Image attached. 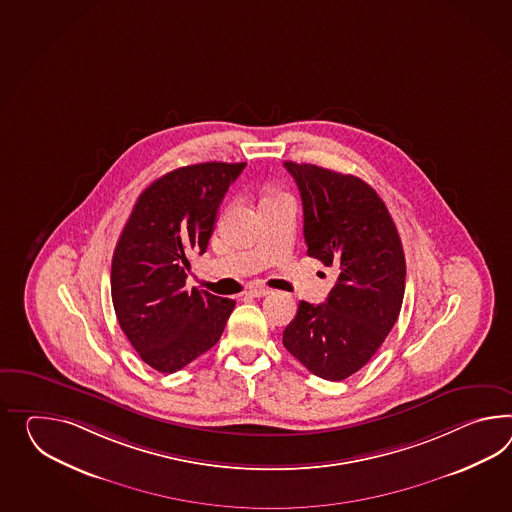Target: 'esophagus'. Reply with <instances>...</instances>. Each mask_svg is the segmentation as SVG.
Masks as SVG:
<instances>
[{"label":"esophagus","instance_id":"obj_1","mask_svg":"<svg viewBox=\"0 0 512 512\" xmlns=\"http://www.w3.org/2000/svg\"><path fill=\"white\" fill-rule=\"evenodd\" d=\"M248 292H250V296H253V298H262V296L270 294V290L264 287H251Z\"/></svg>","mask_w":512,"mask_h":512}]
</instances>
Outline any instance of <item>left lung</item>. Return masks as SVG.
I'll return each mask as SVG.
<instances>
[{
	"label": "left lung",
	"mask_w": 512,
	"mask_h": 512,
	"mask_svg": "<svg viewBox=\"0 0 512 512\" xmlns=\"http://www.w3.org/2000/svg\"><path fill=\"white\" fill-rule=\"evenodd\" d=\"M300 188L307 255L335 266L327 301H300L283 346L318 377L342 381L359 372L398 320L405 255L387 205L368 183L314 164L287 161Z\"/></svg>",
	"instance_id": "left-lung-1"
}]
</instances>
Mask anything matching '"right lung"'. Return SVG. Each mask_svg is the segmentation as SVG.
I'll list each match as a JSON object with an SVG mask.
<instances>
[{
  "label": "right lung",
  "mask_w": 512,
  "mask_h": 512,
  "mask_svg": "<svg viewBox=\"0 0 512 512\" xmlns=\"http://www.w3.org/2000/svg\"><path fill=\"white\" fill-rule=\"evenodd\" d=\"M246 163L177 168L146 188L118 238L111 294L118 324L140 359L174 374L211 349L235 300L187 290L190 253H205L218 207Z\"/></svg>",
  "instance_id": "1"
}]
</instances>
